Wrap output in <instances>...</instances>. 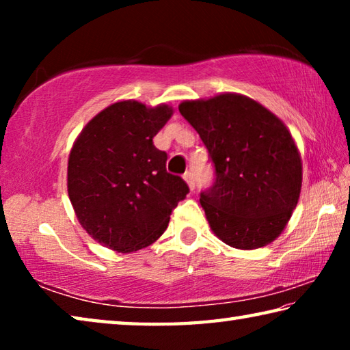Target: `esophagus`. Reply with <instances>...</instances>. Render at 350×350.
Listing matches in <instances>:
<instances>
[{
	"instance_id": "obj_1",
	"label": "esophagus",
	"mask_w": 350,
	"mask_h": 350,
	"mask_svg": "<svg viewBox=\"0 0 350 350\" xmlns=\"http://www.w3.org/2000/svg\"><path fill=\"white\" fill-rule=\"evenodd\" d=\"M183 179H185L189 189H194V185H196V183H194V176H193V171L191 170L187 171V173L183 174Z\"/></svg>"
}]
</instances>
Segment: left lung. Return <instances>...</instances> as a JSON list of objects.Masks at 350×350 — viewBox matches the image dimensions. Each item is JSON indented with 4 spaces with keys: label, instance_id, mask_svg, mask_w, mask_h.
Here are the masks:
<instances>
[{
    "label": "left lung",
    "instance_id": "1",
    "mask_svg": "<svg viewBox=\"0 0 350 350\" xmlns=\"http://www.w3.org/2000/svg\"><path fill=\"white\" fill-rule=\"evenodd\" d=\"M179 111L216 168L213 187L200 193L213 233L241 250L273 242L290 221L303 185L301 154L284 122L236 92L185 100Z\"/></svg>",
    "mask_w": 350,
    "mask_h": 350
}]
</instances>
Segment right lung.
Instances as JSON below:
<instances>
[{
  "mask_svg": "<svg viewBox=\"0 0 350 350\" xmlns=\"http://www.w3.org/2000/svg\"><path fill=\"white\" fill-rule=\"evenodd\" d=\"M173 108L122 100L92 117L68 159V194L75 216L98 244L118 253L156 242L188 185L167 171L152 144Z\"/></svg>",
  "mask_w": 350,
  "mask_h": 350,
  "instance_id": "add662e5",
  "label": "right lung"
}]
</instances>
